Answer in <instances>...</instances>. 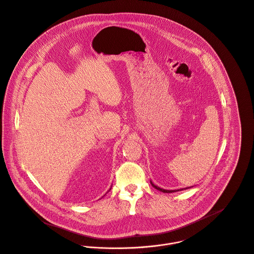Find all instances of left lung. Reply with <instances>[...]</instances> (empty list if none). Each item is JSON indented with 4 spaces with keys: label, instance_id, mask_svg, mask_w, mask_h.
I'll list each match as a JSON object with an SVG mask.
<instances>
[{
    "label": "left lung",
    "instance_id": "1",
    "mask_svg": "<svg viewBox=\"0 0 254 254\" xmlns=\"http://www.w3.org/2000/svg\"><path fill=\"white\" fill-rule=\"evenodd\" d=\"M150 183H151L153 188H155L156 190H160V191H162V192H165V193H171V192H176V191L183 190H163V189H161V188H159V187L155 186L151 181H150ZM188 189H190V188H186V190H188Z\"/></svg>",
    "mask_w": 254,
    "mask_h": 254
}]
</instances>
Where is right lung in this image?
<instances>
[{
    "label": "right lung",
    "mask_w": 254,
    "mask_h": 254,
    "mask_svg": "<svg viewBox=\"0 0 254 254\" xmlns=\"http://www.w3.org/2000/svg\"><path fill=\"white\" fill-rule=\"evenodd\" d=\"M110 190H111V189H110Z\"/></svg>",
    "instance_id": "right-lung-1"
}]
</instances>
